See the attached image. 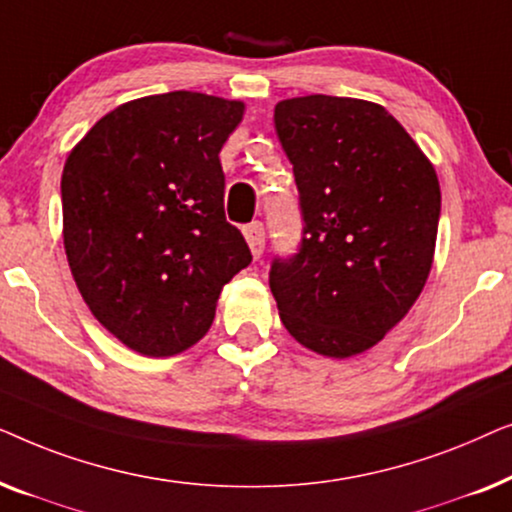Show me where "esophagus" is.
Here are the masks:
<instances>
[{"label":"esophagus","instance_id":"obj_1","mask_svg":"<svg viewBox=\"0 0 512 512\" xmlns=\"http://www.w3.org/2000/svg\"><path fill=\"white\" fill-rule=\"evenodd\" d=\"M244 237H247L249 242V249L254 258H261L263 249H265V228L261 221H254L249 223V226H244Z\"/></svg>","mask_w":512,"mask_h":512}]
</instances>
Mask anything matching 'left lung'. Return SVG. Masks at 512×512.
Wrapping results in <instances>:
<instances>
[{
  "instance_id": "obj_1",
  "label": "left lung",
  "mask_w": 512,
  "mask_h": 512,
  "mask_svg": "<svg viewBox=\"0 0 512 512\" xmlns=\"http://www.w3.org/2000/svg\"><path fill=\"white\" fill-rule=\"evenodd\" d=\"M303 237L270 291L300 345L347 359L377 345L422 293L440 219L429 158L380 104L307 95L275 107Z\"/></svg>"
}]
</instances>
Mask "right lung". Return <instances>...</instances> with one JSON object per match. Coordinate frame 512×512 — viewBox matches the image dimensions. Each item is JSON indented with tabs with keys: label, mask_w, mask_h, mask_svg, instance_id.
<instances>
[{
	"label": "right lung",
	"mask_w": 512,
	"mask_h": 512,
	"mask_svg": "<svg viewBox=\"0 0 512 512\" xmlns=\"http://www.w3.org/2000/svg\"><path fill=\"white\" fill-rule=\"evenodd\" d=\"M244 104L174 90L100 118L62 170V237L95 319L144 356L193 347L251 251L223 212L219 151Z\"/></svg>",
	"instance_id": "right-lung-1"
}]
</instances>
